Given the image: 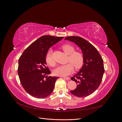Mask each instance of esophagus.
<instances>
[{
    "label": "esophagus",
    "instance_id": "obj_1",
    "mask_svg": "<svg viewBox=\"0 0 122 122\" xmlns=\"http://www.w3.org/2000/svg\"><path fill=\"white\" fill-rule=\"evenodd\" d=\"M62 77V78H64V79H66V80H70V79L69 77Z\"/></svg>",
    "mask_w": 122,
    "mask_h": 122
}]
</instances>
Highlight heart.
<instances>
[{"label":"heart","instance_id":"b5f03b06","mask_svg":"<svg viewBox=\"0 0 122 122\" xmlns=\"http://www.w3.org/2000/svg\"><path fill=\"white\" fill-rule=\"evenodd\" d=\"M61 48L66 54L69 55L68 61L71 62L76 69H79L82 67L83 63V57L81 53L77 51H75L74 47L70 44H65L61 46ZM51 54L52 51L49 50L46 55L45 60L47 64L53 66L54 65V62L52 60ZM72 64L71 63H69L65 65L58 66L54 70V74L61 77L69 75L74 70V67Z\"/></svg>","mask_w":122,"mask_h":122}]
</instances>
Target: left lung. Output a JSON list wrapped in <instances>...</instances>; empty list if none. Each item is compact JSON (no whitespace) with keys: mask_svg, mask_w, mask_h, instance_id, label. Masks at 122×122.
<instances>
[{"mask_svg":"<svg viewBox=\"0 0 122 122\" xmlns=\"http://www.w3.org/2000/svg\"><path fill=\"white\" fill-rule=\"evenodd\" d=\"M65 40L75 43L82 51L83 64L80 71L71 77L77 83V87L70 91L78 97L88 96L96 90L100 84L104 73L103 60L96 48L85 39L70 36Z\"/></svg>","mask_w":122,"mask_h":122,"instance_id":"obj_1","label":"left lung"}]
</instances>
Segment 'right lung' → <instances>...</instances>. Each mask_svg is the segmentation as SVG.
<instances>
[{"instance_id":"1","label":"right lung","mask_w":122,"mask_h":122,"mask_svg":"<svg viewBox=\"0 0 122 122\" xmlns=\"http://www.w3.org/2000/svg\"><path fill=\"white\" fill-rule=\"evenodd\" d=\"M63 38L42 36L31 44L20 57L18 75L24 89L31 96L42 99L53 92L58 77L47 76L51 72L46 67L45 57L50 48Z\"/></svg>"}]
</instances>
